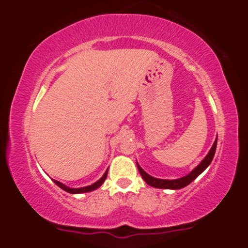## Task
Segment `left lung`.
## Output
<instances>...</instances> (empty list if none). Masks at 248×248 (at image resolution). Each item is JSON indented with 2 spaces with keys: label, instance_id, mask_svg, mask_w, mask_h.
<instances>
[{
  "label": "left lung",
  "instance_id": "8db88e82",
  "mask_svg": "<svg viewBox=\"0 0 248 248\" xmlns=\"http://www.w3.org/2000/svg\"><path fill=\"white\" fill-rule=\"evenodd\" d=\"M216 148H217V139H216L215 143H213V146L211 147V149H210V152L207 153V155L203 158V161H202L201 163H199L198 166L196 167L191 172L187 173V175L184 176V177H181V178H177V179H161V178L153 177V176H150L149 173H147L143 169H142V168L140 167V164H139L138 162H136V166H138V169L141 173L142 178H143L144 182H146L147 184H149L150 186L158 187V189L178 190V189H182V187L189 186V184L191 183L193 179L197 178L198 176L201 175V173L203 172L204 170H205L206 168L210 166V163H211L212 160H213V156H215Z\"/></svg>",
  "mask_w": 248,
  "mask_h": 248
}]
</instances>
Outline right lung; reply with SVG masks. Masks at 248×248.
<instances>
[{"instance_id":"1","label":"right lung","mask_w":248,"mask_h":248,"mask_svg":"<svg viewBox=\"0 0 248 248\" xmlns=\"http://www.w3.org/2000/svg\"><path fill=\"white\" fill-rule=\"evenodd\" d=\"M107 172H108V169L106 170V171H105L104 175H102V177H101L100 179H99V181H96L95 183L91 184V186H84V187H70V186H65V184L61 183V182H58V181H53V182H55V183H56L57 186H58L59 187H61V189L65 190V191L69 192V193H84V192H91V191H93V190L98 189L99 186H102V183H104L105 179H106V177H107Z\"/></svg>"}]
</instances>
